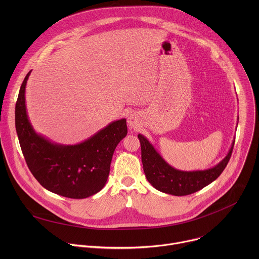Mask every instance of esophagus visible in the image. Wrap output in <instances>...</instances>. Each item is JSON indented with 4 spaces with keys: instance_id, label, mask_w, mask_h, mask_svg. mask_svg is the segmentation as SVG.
I'll return each mask as SVG.
<instances>
[{
    "instance_id": "34e87169",
    "label": "esophagus",
    "mask_w": 259,
    "mask_h": 259,
    "mask_svg": "<svg viewBox=\"0 0 259 259\" xmlns=\"http://www.w3.org/2000/svg\"><path fill=\"white\" fill-rule=\"evenodd\" d=\"M139 117L137 114H131L129 117H128V125L129 127L132 129H136L138 126H139Z\"/></svg>"
}]
</instances>
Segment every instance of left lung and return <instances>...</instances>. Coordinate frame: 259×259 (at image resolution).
I'll use <instances>...</instances> for the list:
<instances>
[{"label": "left lung", "instance_id": "1", "mask_svg": "<svg viewBox=\"0 0 259 259\" xmlns=\"http://www.w3.org/2000/svg\"><path fill=\"white\" fill-rule=\"evenodd\" d=\"M138 138L141 146V161L146 179L156 190L173 196L194 194L213 182L227 167L235 143L234 140L228 155L214 167L206 170L181 171L170 166L146 137L138 134Z\"/></svg>", "mask_w": 259, "mask_h": 259}]
</instances>
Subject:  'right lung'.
<instances>
[{
    "label": "right lung",
    "instance_id": "right-lung-1",
    "mask_svg": "<svg viewBox=\"0 0 259 259\" xmlns=\"http://www.w3.org/2000/svg\"><path fill=\"white\" fill-rule=\"evenodd\" d=\"M25 76L15 105V127L28 169L46 190L70 199L95 195L105 186L119 142L127 135L126 119L108 124L73 145L52 142L32 128L25 104Z\"/></svg>",
    "mask_w": 259,
    "mask_h": 259
}]
</instances>
